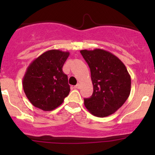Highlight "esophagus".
<instances>
[{
  "instance_id": "1",
  "label": "esophagus",
  "mask_w": 155,
  "mask_h": 155,
  "mask_svg": "<svg viewBox=\"0 0 155 155\" xmlns=\"http://www.w3.org/2000/svg\"><path fill=\"white\" fill-rule=\"evenodd\" d=\"M74 88H76V89H80V84L78 83L77 84H76V86L74 87Z\"/></svg>"
}]
</instances>
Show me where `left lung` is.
Wrapping results in <instances>:
<instances>
[{"label": "left lung", "instance_id": "obj_1", "mask_svg": "<svg viewBox=\"0 0 155 155\" xmlns=\"http://www.w3.org/2000/svg\"><path fill=\"white\" fill-rule=\"evenodd\" d=\"M91 72L93 93L84 98L92 115L108 117L120 108L130 93L131 79L125 65L109 51L101 49L80 51Z\"/></svg>", "mask_w": 155, "mask_h": 155}]
</instances>
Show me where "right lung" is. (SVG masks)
Listing matches in <instances>:
<instances>
[{"label":"right lung","instance_id":"add662e5","mask_svg":"<svg viewBox=\"0 0 155 155\" xmlns=\"http://www.w3.org/2000/svg\"><path fill=\"white\" fill-rule=\"evenodd\" d=\"M70 53L51 49L41 54L28 65L22 86L28 100L35 107L52 111L63 103L70 86L63 66Z\"/></svg>","mask_w":155,"mask_h":155}]
</instances>
